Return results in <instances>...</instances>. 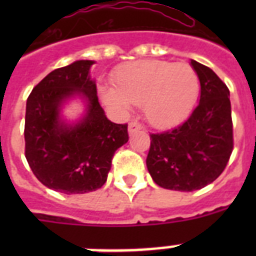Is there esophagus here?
Listing matches in <instances>:
<instances>
[{
  "label": "esophagus",
  "instance_id": "obj_1",
  "mask_svg": "<svg viewBox=\"0 0 256 256\" xmlns=\"http://www.w3.org/2000/svg\"><path fill=\"white\" fill-rule=\"evenodd\" d=\"M140 128H142V126H140V124H136V122H132V124H128V134L132 136V134H134V132H140Z\"/></svg>",
  "mask_w": 256,
  "mask_h": 256
}]
</instances>
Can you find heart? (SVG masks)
Returning <instances> with one entry per match:
<instances>
[{
	"label": "heart",
	"instance_id": "1",
	"mask_svg": "<svg viewBox=\"0 0 256 256\" xmlns=\"http://www.w3.org/2000/svg\"><path fill=\"white\" fill-rule=\"evenodd\" d=\"M114 88H100L106 106L128 114L132 104L142 106L146 120L156 128L180 124L199 96L198 74L184 62L140 60L124 64L112 76Z\"/></svg>",
	"mask_w": 256,
	"mask_h": 256
}]
</instances>
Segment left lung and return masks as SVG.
Returning a JSON list of instances; mask_svg holds the SVG:
<instances>
[{
  "mask_svg": "<svg viewBox=\"0 0 256 256\" xmlns=\"http://www.w3.org/2000/svg\"><path fill=\"white\" fill-rule=\"evenodd\" d=\"M200 82L199 104L171 132L152 134L146 166L158 186L194 191L222 174L232 152L230 92L207 66L191 60Z\"/></svg>",
  "mask_w": 256,
  "mask_h": 256,
  "instance_id": "obj_1",
  "label": "left lung"
}]
</instances>
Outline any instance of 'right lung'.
I'll return each instance as SVG.
<instances>
[{"label": "right lung", "instance_id": "obj_1", "mask_svg": "<svg viewBox=\"0 0 256 256\" xmlns=\"http://www.w3.org/2000/svg\"><path fill=\"white\" fill-rule=\"evenodd\" d=\"M92 60L49 73L26 100L25 156L38 180L64 194H85L104 186L116 150L128 140V124L108 120L96 96ZM78 99L77 120L63 108Z\"/></svg>", "mask_w": 256, "mask_h": 256}]
</instances>
